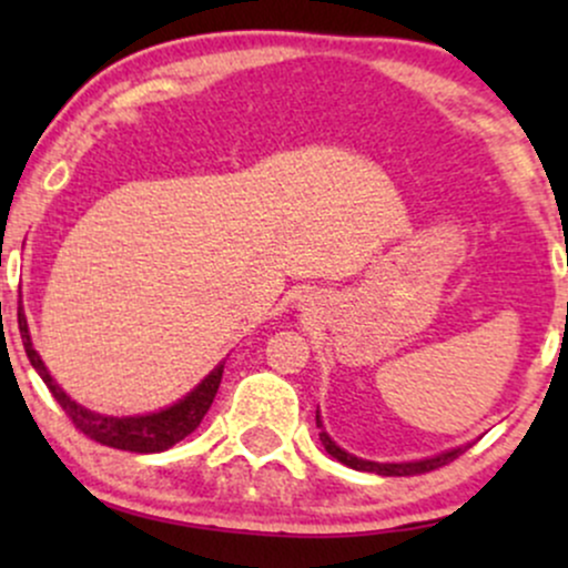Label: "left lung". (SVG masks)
Masks as SVG:
<instances>
[{
	"mask_svg": "<svg viewBox=\"0 0 568 568\" xmlns=\"http://www.w3.org/2000/svg\"><path fill=\"white\" fill-rule=\"evenodd\" d=\"M317 427H321V440L325 446V452H328L334 459L342 462V465L352 467V470H363V473H376V475H422V473H429V470H438V467L448 465V462H454L456 456L465 454V448H452V452H443L438 456H429V459H416V462H368V459H357V456H352L344 452V448H338L334 440H331V435L323 429V422H321V410H317Z\"/></svg>",
	"mask_w": 568,
	"mask_h": 568,
	"instance_id": "obj_1",
	"label": "left lung"
}]
</instances>
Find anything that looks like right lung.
<instances>
[{"mask_svg": "<svg viewBox=\"0 0 568 568\" xmlns=\"http://www.w3.org/2000/svg\"><path fill=\"white\" fill-rule=\"evenodd\" d=\"M18 328H21V338H23V349L29 355L31 366L42 382L48 384V389L53 393L58 400V406L67 410V416L74 422V427L80 433L88 435L90 440L101 443V446H112V448H122V452H135V454H158L165 452V448L175 446L179 440H184L186 435H192L194 429L200 427L202 416L207 414L211 408L213 397L219 393L221 384V374H224V363H219L211 374L202 379L192 393H186L179 403L173 406L158 410V414H143V416H106L98 414V410H90L74 403L71 397L58 387L50 371L44 368L42 357L34 349L29 336V325H26V315L23 310L18 312Z\"/></svg>", "mask_w": 568, "mask_h": 568, "instance_id": "1", "label": "right lung"}]
</instances>
